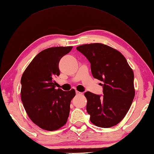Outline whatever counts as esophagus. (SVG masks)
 Here are the masks:
<instances>
[{
	"instance_id": "obj_1",
	"label": "esophagus",
	"mask_w": 154,
	"mask_h": 154,
	"mask_svg": "<svg viewBox=\"0 0 154 154\" xmlns=\"http://www.w3.org/2000/svg\"><path fill=\"white\" fill-rule=\"evenodd\" d=\"M76 94L77 95H82L83 93H81V92H79V91H76Z\"/></svg>"
}]
</instances>
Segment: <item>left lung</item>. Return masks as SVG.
Returning a JSON list of instances; mask_svg holds the SVG:
<instances>
[{"label":"left lung","instance_id":"1","mask_svg":"<svg viewBox=\"0 0 154 154\" xmlns=\"http://www.w3.org/2000/svg\"><path fill=\"white\" fill-rule=\"evenodd\" d=\"M77 50L89 61L93 77L104 83L103 97L89 91L85 93L91 122L100 128L116 125L126 116L135 96L132 68L120 51L109 45L85 44Z\"/></svg>","mask_w":154,"mask_h":154}]
</instances>
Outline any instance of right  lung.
<instances>
[{"instance_id": "right-lung-1", "label": "right lung", "mask_w": 154, "mask_h": 154, "mask_svg": "<svg viewBox=\"0 0 154 154\" xmlns=\"http://www.w3.org/2000/svg\"><path fill=\"white\" fill-rule=\"evenodd\" d=\"M72 46L50 48L40 52L28 65L21 78V100L35 124L48 131L66 124L75 91L55 89L54 80L60 75L59 62Z\"/></svg>"}]
</instances>
